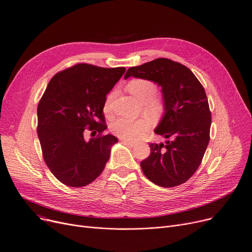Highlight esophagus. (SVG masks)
<instances>
[{
  "mask_svg": "<svg viewBox=\"0 0 252 252\" xmlns=\"http://www.w3.org/2000/svg\"><path fill=\"white\" fill-rule=\"evenodd\" d=\"M123 142H124L126 145L129 146V147H134V146H135V143H134V142L129 141V140H126V139H124V140H123Z\"/></svg>",
  "mask_w": 252,
  "mask_h": 252,
  "instance_id": "34e87169",
  "label": "esophagus"
}]
</instances>
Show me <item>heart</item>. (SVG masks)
Here are the masks:
<instances>
[{"label":"heart","instance_id":"obj_1","mask_svg":"<svg viewBox=\"0 0 252 252\" xmlns=\"http://www.w3.org/2000/svg\"><path fill=\"white\" fill-rule=\"evenodd\" d=\"M127 90L129 93L140 103L143 104V110L147 114H155L161 110V103L154 97L157 92L156 84L150 80L137 78L132 79L127 84ZM114 93L107 96L103 112L105 115L109 116L111 114V103ZM150 127V123L146 119L138 120H126V119H117L111 125V130L113 133L128 140H138Z\"/></svg>","mask_w":252,"mask_h":252}]
</instances>
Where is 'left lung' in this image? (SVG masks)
<instances>
[{
    "mask_svg": "<svg viewBox=\"0 0 252 252\" xmlns=\"http://www.w3.org/2000/svg\"><path fill=\"white\" fill-rule=\"evenodd\" d=\"M143 78L162 88L164 115L155 133L169 138L149 143L150 154L140 162L154 184L170 188L190 179L199 168L210 141L212 117L204 87L185 65L167 58L127 69L128 77Z\"/></svg>",
    "mask_w": 252,
    "mask_h": 252,
    "instance_id": "1",
    "label": "left lung"
}]
</instances>
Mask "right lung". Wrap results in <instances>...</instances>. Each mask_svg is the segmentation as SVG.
<instances>
[{"mask_svg":"<svg viewBox=\"0 0 252 252\" xmlns=\"http://www.w3.org/2000/svg\"><path fill=\"white\" fill-rule=\"evenodd\" d=\"M126 72L78 63L55 74L37 106V135L43 159L63 184L83 187L103 172L111 147L118 142L107 128L103 106L107 94ZM98 131L86 142L83 130Z\"/></svg>","mask_w":252,"mask_h":252,"instance_id":"obj_1","label":"right lung"}]
</instances>
